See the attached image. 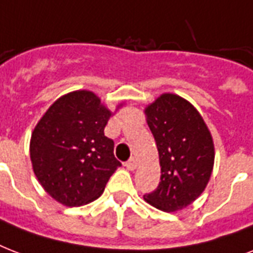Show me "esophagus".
Returning <instances> with one entry per match:
<instances>
[{"instance_id":"esophagus-1","label":"esophagus","mask_w":253,"mask_h":253,"mask_svg":"<svg viewBox=\"0 0 253 253\" xmlns=\"http://www.w3.org/2000/svg\"><path fill=\"white\" fill-rule=\"evenodd\" d=\"M125 167H126L128 170H135V169H136V160H135L134 158L130 159V160L125 164Z\"/></svg>"}]
</instances>
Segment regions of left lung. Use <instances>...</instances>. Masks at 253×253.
<instances>
[{"instance_id": "8db88e82", "label": "left lung", "mask_w": 253, "mask_h": 253, "mask_svg": "<svg viewBox=\"0 0 253 253\" xmlns=\"http://www.w3.org/2000/svg\"><path fill=\"white\" fill-rule=\"evenodd\" d=\"M144 113L162 168L159 186L144 200L163 211H177L196 201L210 180L215 158L211 134L196 107L177 94L164 93Z\"/></svg>"}]
</instances>
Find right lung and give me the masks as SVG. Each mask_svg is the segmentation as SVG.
<instances>
[{
  "label": "right lung",
  "mask_w": 253,
  "mask_h": 253,
  "mask_svg": "<svg viewBox=\"0 0 253 253\" xmlns=\"http://www.w3.org/2000/svg\"><path fill=\"white\" fill-rule=\"evenodd\" d=\"M111 114L93 91H71L56 99L34 128V173L61 205L73 208L97 200L122 166L114 156V142L103 134Z\"/></svg>",
  "instance_id": "right-lung-1"
}]
</instances>
